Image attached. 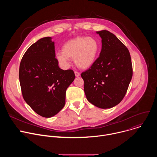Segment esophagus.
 Wrapping results in <instances>:
<instances>
[{
  "label": "esophagus",
  "instance_id": "esophagus-1",
  "mask_svg": "<svg viewBox=\"0 0 157 157\" xmlns=\"http://www.w3.org/2000/svg\"><path fill=\"white\" fill-rule=\"evenodd\" d=\"M75 76H76V77H78V76H80V73H78V72H77V71H75Z\"/></svg>",
  "mask_w": 157,
  "mask_h": 157
}]
</instances>
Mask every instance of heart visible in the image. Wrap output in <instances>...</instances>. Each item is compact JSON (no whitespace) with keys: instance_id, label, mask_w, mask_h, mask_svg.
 <instances>
[{"instance_id":"1","label":"heart","mask_w":157,"mask_h":157,"mask_svg":"<svg viewBox=\"0 0 157 157\" xmlns=\"http://www.w3.org/2000/svg\"><path fill=\"white\" fill-rule=\"evenodd\" d=\"M61 51L56 53V58L63 68L70 65V59H75L78 68L86 70L95 63L99 51V44L93 37H77L65 43Z\"/></svg>"}]
</instances>
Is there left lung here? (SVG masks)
Instances as JSON below:
<instances>
[{"instance_id":"obj_1","label":"left lung","mask_w":157,"mask_h":157,"mask_svg":"<svg viewBox=\"0 0 157 157\" xmlns=\"http://www.w3.org/2000/svg\"><path fill=\"white\" fill-rule=\"evenodd\" d=\"M102 38L99 57L81 73L87 101L101 109H110L124 98L132 78V65L127 48L107 30L96 32Z\"/></svg>"}]
</instances>
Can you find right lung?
Returning a JSON list of instances; mask_svg holds the SVG:
<instances>
[{"instance_id": "obj_1", "label": "right lung", "mask_w": 157, "mask_h": 157, "mask_svg": "<svg viewBox=\"0 0 157 157\" xmlns=\"http://www.w3.org/2000/svg\"><path fill=\"white\" fill-rule=\"evenodd\" d=\"M52 39L44 37L32 44L19 68L24 100L36 114L47 118L55 116L63 108L66 89L75 78L73 70L59 68Z\"/></svg>"}]
</instances>
